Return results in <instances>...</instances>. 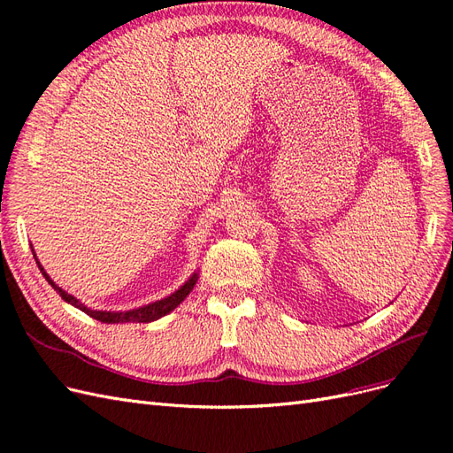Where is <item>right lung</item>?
<instances>
[{
	"mask_svg": "<svg viewBox=\"0 0 453 453\" xmlns=\"http://www.w3.org/2000/svg\"><path fill=\"white\" fill-rule=\"evenodd\" d=\"M32 253H34V258H35V263H37L41 273H43L45 280L49 281V285H52V289L62 296V300H65L67 304H72V306L79 308L81 311H85L87 315H90V318H94L96 321H102V323H150V321H157V319L164 318V315L170 313L172 310H175L177 306H180V304L183 303V300L187 298V295H188L190 291H193V287H195L196 281H198V273L195 272L193 276H190V280H187L185 285H181L180 289H177L175 293H172L170 296L162 298V300H157V303H150V304H147V306L135 308V310H128V311L90 310V308H87L83 303H79V300H77L75 296L67 295L64 289H60V287L50 280V276L45 272V268L39 265V260H37L34 250H32Z\"/></svg>",
	"mask_w": 453,
	"mask_h": 453,
	"instance_id": "add662e5",
	"label": "right lung"
}]
</instances>
